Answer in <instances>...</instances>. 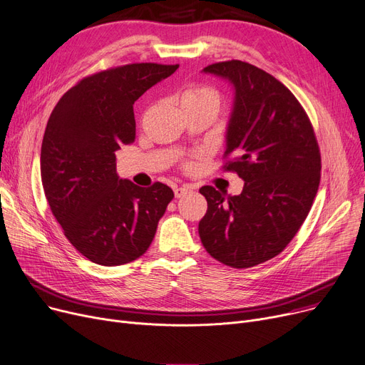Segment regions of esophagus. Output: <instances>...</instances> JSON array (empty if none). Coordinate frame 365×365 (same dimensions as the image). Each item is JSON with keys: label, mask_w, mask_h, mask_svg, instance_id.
<instances>
[{"label": "esophagus", "mask_w": 365, "mask_h": 365, "mask_svg": "<svg viewBox=\"0 0 365 365\" xmlns=\"http://www.w3.org/2000/svg\"><path fill=\"white\" fill-rule=\"evenodd\" d=\"M188 191H190V188H188V187H177V188L174 190V195H175V197L178 199V197L185 196Z\"/></svg>", "instance_id": "obj_1"}]
</instances>
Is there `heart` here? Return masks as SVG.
I'll return each instance as SVG.
<instances>
[{
	"mask_svg": "<svg viewBox=\"0 0 365 365\" xmlns=\"http://www.w3.org/2000/svg\"><path fill=\"white\" fill-rule=\"evenodd\" d=\"M180 101H181L182 110L207 112L215 118L220 113L221 104H222L220 91L217 88L210 87V85H192V87H188L187 90L182 91ZM182 166L184 169L191 170L195 168V162L185 160Z\"/></svg>",
	"mask_w": 365,
	"mask_h": 365,
	"instance_id": "1",
	"label": "heart"
}]
</instances>
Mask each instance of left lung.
<instances>
[{
  "instance_id": "1",
  "label": "left lung",
  "mask_w": 365,
  "mask_h": 365,
  "mask_svg": "<svg viewBox=\"0 0 365 365\" xmlns=\"http://www.w3.org/2000/svg\"><path fill=\"white\" fill-rule=\"evenodd\" d=\"M205 72L235 88L222 169L245 187L239 196L199 190L207 202L199 235L212 258L250 268L280 255L307 220L321 180L319 147L302 104L272 75L242 60Z\"/></svg>"
}]
</instances>
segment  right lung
Returning a JSON list of instances; mask_svg holds the SVG:
<instances>
[{
  "instance_id": "add662e5",
  "label": "right lung",
  "mask_w": 365,
  "mask_h": 365,
  "mask_svg": "<svg viewBox=\"0 0 365 365\" xmlns=\"http://www.w3.org/2000/svg\"><path fill=\"white\" fill-rule=\"evenodd\" d=\"M180 64L131 63L82 78L50 115L41 180L54 218L85 258L104 267L138 259L174 191L116 174L115 152L135 140L134 103Z\"/></svg>"
}]
</instances>
